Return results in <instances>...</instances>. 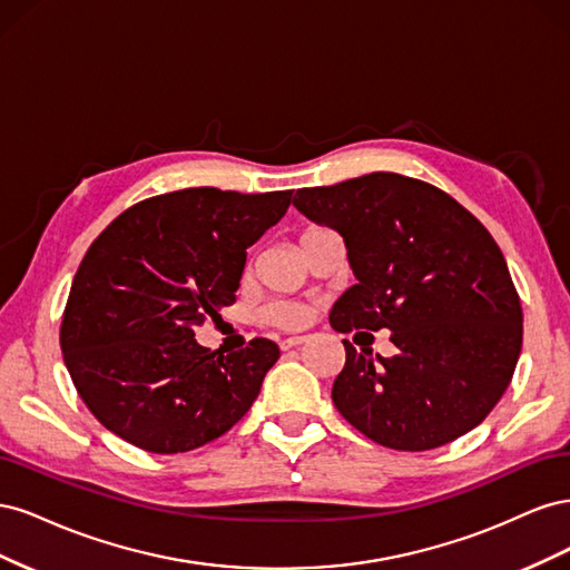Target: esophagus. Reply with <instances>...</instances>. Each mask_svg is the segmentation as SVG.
<instances>
[{
    "label": "esophagus",
    "mask_w": 570,
    "mask_h": 570,
    "mask_svg": "<svg viewBox=\"0 0 570 570\" xmlns=\"http://www.w3.org/2000/svg\"><path fill=\"white\" fill-rule=\"evenodd\" d=\"M306 337L304 335H295V337H285V340H281V350L285 352V350H292V347H297V344H302Z\"/></svg>",
    "instance_id": "obj_1"
}]
</instances>
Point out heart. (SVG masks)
<instances>
[{
  "instance_id": "obj_1",
  "label": "heart",
  "mask_w": 570,
  "mask_h": 570,
  "mask_svg": "<svg viewBox=\"0 0 570 570\" xmlns=\"http://www.w3.org/2000/svg\"><path fill=\"white\" fill-rule=\"evenodd\" d=\"M318 230H325V228H308L306 233H318ZM262 314L268 323L281 325V327H297L306 321L304 308L297 304H289V302H271L264 306Z\"/></svg>"
}]
</instances>
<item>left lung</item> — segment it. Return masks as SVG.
I'll use <instances>...</instances> for the list:
<instances>
[{
  "label": "left lung",
  "instance_id": "left-lung-1",
  "mask_svg": "<svg viewBox=\"0 0 570 570\" xmlns=\"http://www.w3.org/2000/svg\"><path fill=\"white\" fill-rule=\"evenodd\" d=\"M295 206L347 245L356 275L335 302L337 333L387 331L394 356L356 352L333 402L358 433L400 452L465 435L507 392L523 342V308L488 228L440 187L368 174L297 189Z\"/></svg>",
  "mask_w": 570,
  "mask_h": 570
}]
</instances>
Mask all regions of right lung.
Masks as SVG:
<instances>
[{"label":"right lung","instance_id":"add662e5","mask_svg":"<svg viewBox=\"0 0 570 570\" xmlns=\"http://www.w3.org/2000/svg\"><path fill=\"white\" fill-rule=\"evenodd\" d=\"M292 189L239 195L187 187L130 206L82 256L61 318L66 368L92 416L151 454L220 438L278 361L254 337L212 352L195 327L235 302L247 247L278 223Z\"/></svg>","mask_w":570,"mask_h":570}]
</instances>
